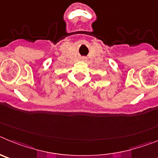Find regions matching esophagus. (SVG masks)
<instances>
[{
	"label": "esophagus",
	"instance_id": "34e87169",
	"mask_svg": "<svg viewBox=\"0 0 158 158\" xmlns=\"http://www.w3.org/2000/svg\"><path fill=\"white\" fill-rule=\"evenodd\" d=\"M83 59H84V58H83Z\"/></svg>",
	"mask_w": 158,
	"mask_h": 158
}]
</instances>
